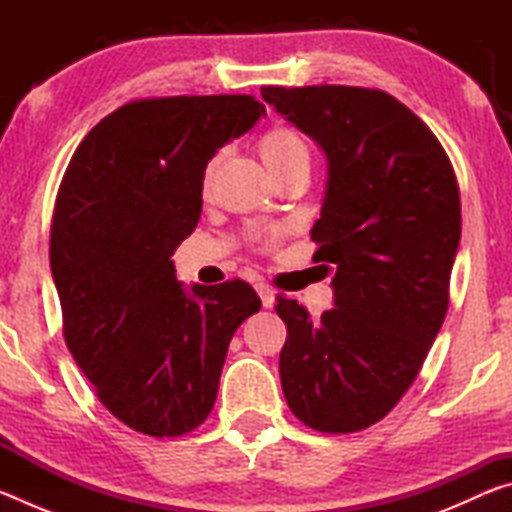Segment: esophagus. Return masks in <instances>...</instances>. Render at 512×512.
Returning a JSON list of instances; mask_svg holds the SVG:
<instances>
[{
    "mask_svg": "<svg viewBox=\"0 0 512 512\" xmlns=\"http://www.w3.org/2000/svg\"><path fill=\"white\" fill-rule=\"evenodd\" d=\"M255 289H257V293H259V298H262V305L268 309V307H273V302H275V291L268 287V284H264V282H259V284H255Z\"/></svg>",
    "mask_w": 512,
    "mask_h": 512,
    "instance_id": "1",
    "label": "esophagus"
}]
</instances>
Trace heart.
I'll use <instances>...</instances> for the list:
<instances>
[{
    "instance_id": "1",
    "label": "heart",
    "mask_w": 512,
    "mask_h": 512,
    "mask_svg": "<svg viewBox=\"0 0 512 512\" xmlns=\"http://www.w3.org/2000/svg\"><path fill=\"white\" fill-rule=\"evenodd\" d=\"M259 155L266 162V167L271 169L275 176H280L287 169H291L293 164L300 162H309V146L302 140V135L298 131H293L289 126H273L259 137ZM216 167V160L207 164L205 169V183H210L212 173ZM277 237H280V230H268L262 232L257 237L259 246H273Z\"/></svg>"
}]
</instances>
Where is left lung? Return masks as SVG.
Wrapping results in <instances>:
<instances>
[{
	"mask_svg": "<svg viewBox=\"0 0 512 512\" xmlns=\"http://www.w3.org/2000/svg\"><path fill=\"white\" fill-rule=\"evenodd\" d=\"M262 97L327 155L311 241L336 268L334 307L320 320L277 300L282 391L311 429H368L409 391L445 320L461 241L456 173L429 126L388 92L268 85Z\"/></svg>",
	"mask_w": 512,
	"mask_h": 512,
	"instance_id": "obj_1",
	"label": "left lung"
}]
</instances>
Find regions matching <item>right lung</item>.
Listing matches in <instances>:
<instances>
[{"label":"right lung","mask_w":512,"mask_h":512,"mask_svg":"<svg viewBox=\"0 0 512 512\" xmlns=\"http://www.w3.org/2000/svg\"><path fill=\"white\" fill-rule=\"evenodd\" d=\"M264 115L250 94L131 101L83 137L58 187L65 343L99 402L146 436L205 422L232 334L262 307L244 280L187 293L171 255L201 216L207 162Z\"/></svg>","instance_id":"add662e5"}]
</instances>
